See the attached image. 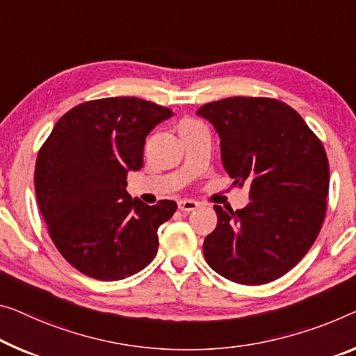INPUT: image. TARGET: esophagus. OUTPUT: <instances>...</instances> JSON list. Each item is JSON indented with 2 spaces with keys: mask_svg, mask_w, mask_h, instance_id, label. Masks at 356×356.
Here are the masks:
<instances>
[{
  "mask_svg": "<svg viewBox=\"0 0 356 356\" xmlns=\"http://www.w3.org/2000/svg\"><path fill=\"white\" fill-rule=\"evenodd\" d=\"M197 207H199V202H195V200L184 199V200L178 202V209L181 211H193L197 209Z\"/></svg>",
  "mask_w": 356,
  "mask_h": 356,
  "instance_id": "34e87169",
  "label": "esophagus"
}]
</instances>
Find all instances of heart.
Returning <instances> with one entry per match:
<instances>
[{
    "label": "heart",
    "instance_id": "heart-1",
    "mask_svg": "<svg viewBox=\"0 0 356 356\" xmlns=\"http://www.w3.org/2000/svg\"><path fill=\"white\" fill-rule=\"evenodd\" d=\"M199 122L193 121V119H184V121H181V124H179V130H184V129H189V127H194V125H197Z\"/></svg>",
    "mask_w": 356,
    "mask_h": 356
}]
</instances>
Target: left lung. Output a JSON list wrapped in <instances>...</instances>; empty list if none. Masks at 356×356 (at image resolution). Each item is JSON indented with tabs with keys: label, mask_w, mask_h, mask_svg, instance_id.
<instances>
[{
	"label": "left lung",
	"mask_w": 356,
	"mask_h": 356,
	"mask_svg": "<svg viewBox=\"0 0 356 356\" xmlns=\"http://www.w3.org/2000/svg\"><path fill=\"white\" fill-rule=\"evenodd\" d=\"M197 114L221 138L232 186H250L242 210L215 205L218 224L204 240L213 270L240 285H264L285 275L318 237L326 215L330 163L304 119L267 97H229Z\"/></svg>",
	"instance_id": "8db88e82"
}]
</instances>
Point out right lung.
<instances>
[{"label": "right lung", "instance_id": "right-lung-1", "mask_svg": "<svg viewBox=\"0 0 356 356\" xmlns=\"http://www.w3.org/2000/svg\"><path fill=\"white\" fill-rule=\"evenodd\" d=\"M172 109L135 97L84 102L58 119L41 146L35 191L49 235L74 269L97 280H122L154 259L157 229L177 202L146 205L127 189L143 167L146 135Z\"/></svg>", "mask_w": 356, "mask_h": 356}]
</instances>
